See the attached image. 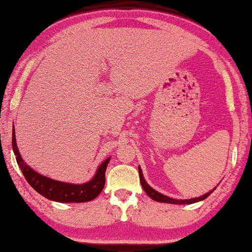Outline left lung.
<instances>
[{"label": "left lung", "instance_id": "obj_1", "mask_svg": "<svg viewBox=\"0 0 252 252\" xmlns=\"http://www.w3.org/2000/svg\"><path fill=\"white\" fill-rule=\"evenodd\" d=\"M138 171H139V177H140V184L141 186H143V189L145 192L148 196L151 198H153L154 201H158V202H162V203H170V204H192V203H195V202L198 201H202V200H205L210 194L214 192L216 189V187L210 192H208L207 194H203V195L198 196V197H194V198H189V200H176V198H172V197H169L166 195H163V194L158 193V190H155L154 189H152V187L148 185L146 183V180H145L144 176H143V171H141L140 166H138Z\"/></svg>", "mask_w": 252, "mask_h": 252}]
</instances>
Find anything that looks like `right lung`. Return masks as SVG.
<instances>
[{
  "mask_svg": "<svg viewBox=\"0 0 252 252\" xmlns=\"http://www.w3.org/2000/svg\"><path fill=\"white\" fill-rule=\"evenodd\" d=\"M12 148L13 153L16 155V160L18 163L21 172L28 184L36 190L42 196L47 197L48 200L60 202V203H81V202H88L94 200L101 193L105 186V172L106 168L111 158L106 160L98 166L97 171L94 178L84 184H69L63 183L58 180H54L48 177L42 176L35 170L24 162L23 158L18 151L16 143L15 126L12 129Z\"/></svg>",
  "mask_w": 252,
  "mask_h": 252,
  "instance_id": "1",
  "label": "right lung"
}]
</instances>
